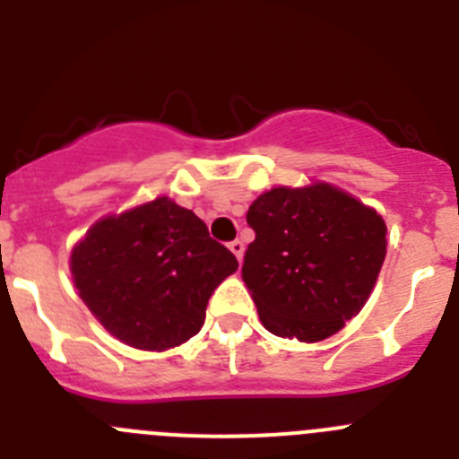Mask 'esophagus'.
Listing matches in <instances>:
<instances>
[{
  "mask_svg": "<svg viewBox=\"0 0 459 459\" xmlns=\"http://www.w3.org/2000/svg\"><path fill=\"white\" fill-rule=\"evenodd\" d=\"M230 250H232L234 257H237L238 262H241V259H243V253H246V246H243V243L238 241V238H237V241L230 243Z\"/></svg>",
  "mask_w": 459,
  "mask_h": 459,
  "instance_id": "1",
  "label": "esophagus"
}]
</instances>
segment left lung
<instances>
[{
  "label": "left lung",
  "mask_w": 459,
  "mask_h": 459,
  "mask_svg": "<svg viewBox=\"0 0 459 459\" xmlns=\"http://www.w3.org/2000/svg\"><path fill=\"white\" fill-rule=\"evenodd\" d=\"M241 278L266 331L319 342L366 306L386 257V222L331 184L278 186L250 204Z\"/></svg>",
  "instance_id": "8db88e82"
}]
</instances>
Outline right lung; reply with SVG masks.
I'll list each match as a JSON object with an SVG mask.
<instances>
[{"label": "right lung", "instance_id": "obj_1", "mask_svg": "<svg viewBox=\"0 0 459 459\" xmlns=\"http://www.w3.org/2000/svg\"><path fill=\"white\" fill-rule=\"evenodd\" d=\"M238 262L169 197L93 222L71 253L91 315L128 347L165 351L200 333L206 303Z\"/></svg>", "mask_w": 459, "mask_h": 459}]
</instances>
